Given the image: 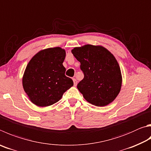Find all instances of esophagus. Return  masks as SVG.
<instances>
[{"label":"esophagus","instance_id":"esophagus-1","mask_svg":"<svg viewBox=\"0 0 151 151\" xmlns=\"http://www.w3.org/2000/svg\"><path fill=\"white\" fill-rule=\"evenodd\" d=\"M73 83H74V86H76V84H77V81H76V78H73Z\"/></svg>","mask_w":151,"mask_h":151}]
</instances>
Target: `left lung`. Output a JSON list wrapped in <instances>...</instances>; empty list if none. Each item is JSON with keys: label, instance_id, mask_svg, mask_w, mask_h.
<instances>
[{"label": "left lung", "instance_id": "left-lung-1", "mask_svg": "<svg viewBox=\"0 0 151 151\" xmlns=\"http://www.w3.org/2000/svg\"><path fill=\"white\" fill-rule=\"evenodd\" d=\"M81 63L84 78L77 88L84 99L96 106L111 103L122 86V74L118 63L108 50L101 46L86 45L72 50Z\"/></svg>", "mask_w": 151, "mask_h": 151}]
</instances>
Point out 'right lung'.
<instances>
[{"label": "right lung", "instance_id": "obj_1", "mask_svg": "<svg viewBox=\"0 0 151 151\" xmlns=\"http://www.w3.org/2000/svg\"><path fill=\"white\" fill-rule=\"evenodd\" d=\"M65 51L61 47L44 49L30 60L25 70L22 84L30 100L41 107L51 106L61 99L73 86V81L65 76L63 63Z\"/></svg>", "mask_w": 151, "mask_h": 151}]
</instances>
